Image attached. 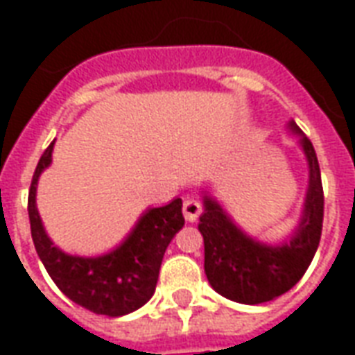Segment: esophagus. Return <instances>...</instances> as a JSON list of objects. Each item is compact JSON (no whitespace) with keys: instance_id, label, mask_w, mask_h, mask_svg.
<instances>
[{"instance_id":"esophagus-1","label":"esophagus","mask_w":355,"mask_h":355,"mask_svg":"<svg viewBox=\"0 0 355 355\" xmlns=\"http://www.w3.org/2000/svg\"><path fill=\"white\" fill-rule=\"evenodd\" d=\"M182 213H184V218L188 223H196L198 216L201 215L200 201L193 200V198H186L184 205H182Z\"/></svg>"}]
</instances>
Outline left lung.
Masks as SVG:
<instances>
[{"instance_id":"left-lung-1","label":"left lung","mask_w":355,"mask_h":355,"mask_svg":"<svg viewBox=\"0 0 355 355\" xmlns=\"http://www.w3.org/2000/svg\"><path fill=\"white\" fill-rule=\"evenodd\" d=\"M297 135L308 163V188L295 230L279 243H264L247 234L228 215L213 193L201 188L203 213L200 228L205 245V275L211 287L239 304H262L293 289L318 251L323 226V188L318 155L298 125L287 123Z\"/></svg>"}]
</instances>
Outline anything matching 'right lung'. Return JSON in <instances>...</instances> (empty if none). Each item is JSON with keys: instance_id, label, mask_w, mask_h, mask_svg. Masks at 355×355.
Instances as JSON below:
<instances>
[{"instance_id": "add662e5", "label": "right lung", "mask_w": 355, "mask_h": 355, "mask_svg": "<svg viewBox=\"0 0 355 355\" xmlns=\"http://www.w3.org/2000/svg\"><path fill=\"white\" fill-rule=\"evenodd\" d=\"M53 146L55 140L40 157L28 193L32 239L43 266L58 289L89 312L119 318L139 310L154 295L165 249L184 226L182 200L146 209L127 238L108 253L96 257L64 253L47 236L35 205L37 182L53 162Z\"/></svg>"}]
</instances>
